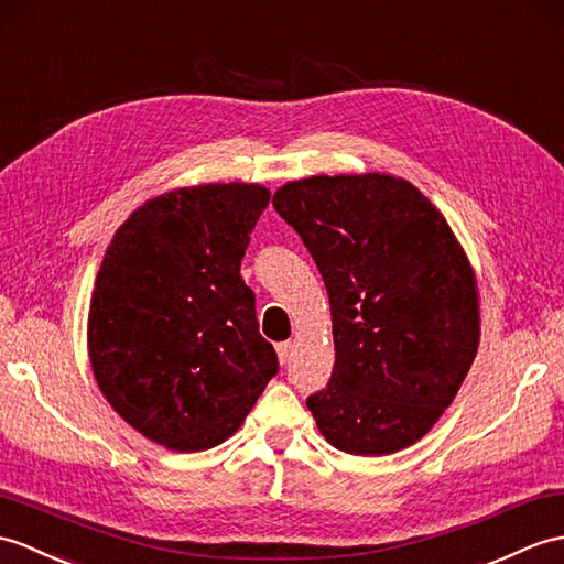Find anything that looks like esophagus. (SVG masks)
Masks as SVG:
<instances>
[{"label":"esophagus","instance_id":"obj_1","mask_svg":"<svg viewBox=\"0 0 564 564\" xmlns=\"http://www.w3.org/2000/svg\"><path fill=\"white\" fill-rule=\"evenodd\" d=\"M293 350H295V346L291 344V341H283V344H276V352H279V360L285 365L288 360L293 358Z\"/></svg>","mask_w":564,"mask_h":564}]
</instances>
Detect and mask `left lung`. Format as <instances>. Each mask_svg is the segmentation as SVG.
<instances>
[{"label": "left lung", "instance_id": "left-lung-1", "mask_svg": "<svg viewBox=\"0 0 564 564\" xmlns=\"http://www.w3.org/2000/svg\"><path fill=\"white\" fill-rule=\"evenodd\" d=\"M332 305V382L307 399L324 440L384 456L425 437L480 341L476 271L447 218L409 180L314 175L273 194Z\"/></svg>", "mask_w": 564, "mask_h": 564}]
</instances>
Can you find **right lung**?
<instances>
[{
	"label": "right lung",
	"instance_id": "obj_1",
	"mask_svg": "<svg viewBox=\"0 0 564 564\" xmlns=\"http://www.w3.org/2000/svg\"><path fill=\"white\" fill-rule=\"evenodd\" d=\"M269 196L254 182L170 189L132 212L105 250L90 368L120 417L173 452L226 442L279 372L240 276Z\"/></svg>",
	"mask_w": 564,
	"mask_h": 564
}]
</instances>
